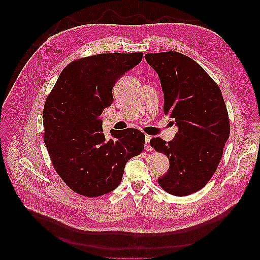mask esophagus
<instances>
[{
    "label": "esophagus",
    "instance_id": "34e87169",
    "mask_svg": "<svg viewBox=\"0 0 260 260\" xmlns=\"http://www.w3.org/2000/svg\"><path fill=\"white\" fill-rule=\"evenodd\" d=\"M150 140H151L150 135H147L146 134V137H145V142H146V144H145V150L146 151H151L152 150V148L150 146Z\"/></svg>",
    "mask_w": 260,
    "mask_h": 260
}]
</instances>
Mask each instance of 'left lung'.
<instances>
[{
    "mask_svg": "<svg viewBox=\"0 0 260 260\" xmlns=\"http://www.w3.org/2000/svg\"><path fill=\"white\" fill-rule=\"evenodd\" d=\"M145 58L162 84L164 113L179 127L174 141H150L170 164L157 182L170 194L187 196L203 188L220 163L230 137L226 106L218 84L191 58L178 52Z\"/></svg>",
    "mask_w": 260,
    "mask_h": 260,
    "instance_id": "1",
    "label": "left lung"
}]
</instances>
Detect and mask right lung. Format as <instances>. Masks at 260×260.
I'll return each mask as SVG.
<instances>
[{
	"label": "right lung",
	"mask_w": 260,
	"mask_h": 260,
	"mask_svg": "<svg viewBox=\"0 0 260 260\" xmlns=\"http://www.w3.org/2000/svg\"><path fill=\"white\" fill-rule=\"evenodd\" d=\"M143 53H110L72 61L60 73L43 109V140L58 176L73 191L96 198L114 190L128 160L142 153L138 129L110 131L100 119L113 103L115 82L138 66Z\"/></svg>",
	"instance_id": "obj_1"
}]
</instances>
